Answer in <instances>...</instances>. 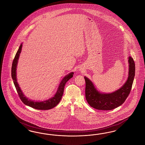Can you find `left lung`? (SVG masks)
Here are the masks:
<instances>
[{"instance_id": "8db88e82", "label": "left lung", "mask_w": 145, "mask_h": 145, "mask_svg": "<svg viewBox=\"0 0 145 145\" xmlns=\"http://www.w3.org/2000/svg\"><path fill=\"white\" fill-rule=\"evenodd\" d=\"M129 74L127 81L120 89L111 93L99 92L93 83L86 76L85 97L88 104L93 108L99 110H112L120 106L129 95L135 75V64L132 57H128Z\"/></svg>"}]
</instances>
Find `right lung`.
<instances>
[{
	"label": "right lung",
	"instance_id": "add662e5",
	"mask_svg": "<svg viewBox=\"0 0 145 145\" xmlns=\"http://www.w3.org/2000/svg\"><path fill=\"white\" fill-rule=\"evenodd\" d=\"M22 46V44L21 43L19 48L18 51L16 54L14 59L12 62V67H11V77L14 81V83L18 93L20 99H21V101L24 103L25 105L31 107L36 110H47L51 109L53 107H54L55 106H57V105L59 104V103L60 102L63 94L65 85L66 83L70 78L73 77L74 73L71 72L70 73L67 75L62 79V80L60 83V85L59 86L58 89L57 91L56 94L54 95V97H52L51 99H49L48 100H46L42 102H35L33 101L28 99V98L26 97V96H25V95L22 92L18 84V82L17 81V78H16V69H17L20 53H21Z\"/></svg>",
	"mask_w": 145,
	"mask_h": 145
}]
</instances>
